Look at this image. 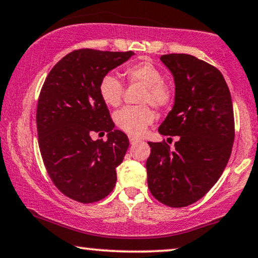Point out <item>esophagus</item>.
Here are the masks:
<instances>
[{"label": "esophagus", "instance_id": "esophagus-1", "mask_svg": "<svg viewBox=\"0 0 258 258\" xmlns=\"http://www.w3.org/2000/svg\"><path fill=\"white\" fill-rule=\"evenodd\" d=\"M129 141H130V145H134V143L139 142V139H137V137H135V136H133V135H129Z\"/></svg>", "mask_w": 258, "mask_h": 258}]
</instances>
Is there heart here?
Segmentation results:
<instances>
[{
	"mask_svg": "<svg viewBox=\"0 0 258 258\" xmlns=\"http://www.w3.org/2000/svg\"><path fill=\"white\" fill-rule=\"evenodd\" d=\"M125 76L129 82L140 83L145 86L140 102L150 103L155 108L163 109L170 104L173 92L163 82V75L158 66L149 60H141L126 66ZM99 96L108 106L119 105L123 95V85L118 77L108 73L100 79ZM155 119V113L148 105L124 106L115 112L113 122L122 132L129 135H142Z\"/></svg>",
	"mask_w": 258,
	"mask_h": 258,
	"instance_id": "b5f03b06",
	"label": "heart"
}]
</instances>
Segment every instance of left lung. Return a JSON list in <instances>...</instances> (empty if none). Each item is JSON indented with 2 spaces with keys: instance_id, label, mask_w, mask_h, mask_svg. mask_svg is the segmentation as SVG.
<instances>
[{
  "instance_id": "8db88e82",
  "label": "left lung",
  "mask_w": 258,
  "mask_h": 258,
  "mask_svg": "<svg viewBox=\"0 0 258 258\" xmlns=\"http://www.w3.org/2000/svg\"><path fill=\"white\" fill-rule=\"evenodd\" d=\"M174 79V105L159 126L179 136L175 149L148 142L150 193L170 207L198 202L218 181L231 155L235 123L232 99L222 73L189 54H163Z\"/></svg>"
}]
</instances>
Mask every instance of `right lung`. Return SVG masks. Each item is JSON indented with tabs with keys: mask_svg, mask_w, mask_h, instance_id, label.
I'll return each instance as SVG.
<instances>
[{
	"mask_svg": "<svg viewBox=\"0 0 258 258\" xmlns=\"http://www.w3.org/2000/svg\"><path fill=\"white\" fill-rule=\"evenodd\" d=\"M133 55L132 51H73L43 83L36 110L40 152L54 185L76 202H98L116 185V168L129 140L115 130L98 88L103 77ZM93 132H108V140L95 142Z\"/></svg>",
	"mask_w": 258,
	"mask_h": 258,
	"instance_id": "add662e5",
	"label": "right lung"
}]
</instances>
